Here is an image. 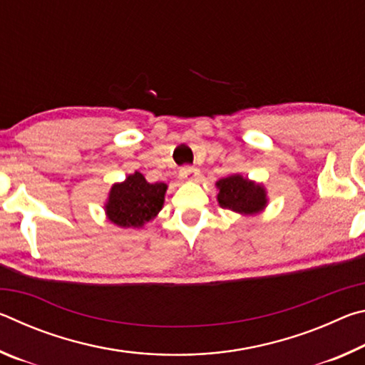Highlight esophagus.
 Instances as JSON below:
<instances>
[{"label":"esophagus","instance_id":"obj_1","mask_svg":"<svg viewBox=\"0 0 365 365\" xmlns=\"http://www.w3.org/2000/svg\"><path fill=\"white\" fill-rule=\"evenodd\" d=\"M197 175H200V170L196 168H190V165H187V168L180 169V177L185 178V180H196Z\"/></svg>","mask_w":365,"mask_h":365}]
</instances>
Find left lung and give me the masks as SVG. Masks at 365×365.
Here are the masks:
<instances>
[{
  "instance_id": "left-lung-1",
  "label": "left lung",
  "mask_w": 365,
  "mask_h": 365,
  "mask_svg": "<svg viewBox=\"0 0 365 365\" xmlns=\"http://www.w3.org/2000/svg\"><path fill=\"white\" fill-rule=\"evenodd\" d=\"M219 188V206L233 212L252 215L267 206V191L261 183L251 182L240 174L228 175L215 183Z\"/></svg>"
}]
</instances>
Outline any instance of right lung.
Wrapping results in <instances>:
<instances>
[{"label":"right lung","mask_w":365,"mask_h":365,"mask_svg":"<svg viewBox=\"0 0 365 365\" xmlns=\"http://www.w3.org/2000/svg\"><path fill=\"white\" fill-rule=\"evenodd\" d=\"M165 191V183H150L140 172H135L110 187L104 211L117 227L141 228L163 209Z\"/></svg>","instance_id":"1"}]
</instances>
